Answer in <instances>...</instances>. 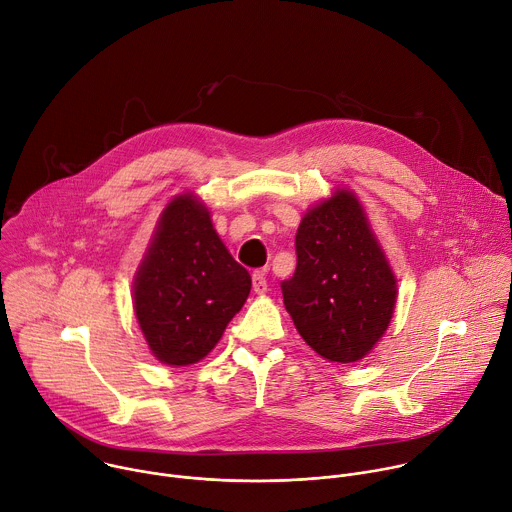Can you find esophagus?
<instances>
[{
    "label": "esophagus",
    "instance_id": "obj_1",
    "mask_svg": "<svg viewBox=\"0 0 512 512\" xmlns=\"http://www.w3.org/2000/svg\"><path fill=\"white\" fill-rule=\"evenodd\" d=\"M253 289H255V294H265L267 291V279H265V269H259V271H255L253 273Z\"/></svg>",
    "mask_w": 512,
    "mask_h": 512
}]
</instances>
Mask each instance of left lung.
<instances>
[{"instance_id": "1", "label": "left lung", "mask_w": 512, "mask_h": 512, "mask_svg": "<svg viewBox=\"0 0 512 512\" xmlns=\"http://www.w3.org/2000/svg\"><path fill=\"white\" fill-rule=\"evenodd\" d=\"M296 253V273L281 291L300 336L330 362L367 356L393 318L397 279L350 190L304 214Z\"/></svg>"}]
</instances>
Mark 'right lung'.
Masks as SVG:
<instances>
[{
    "mask_svg": "<svg viewBox=\"0 0 512 512\" xmlns=\"http://www.w3.org/2000/svg\"><path fill=\"white\" fill-rule=\"evenodd\" d=\"M251 275L216 235L194 194L162 212L133 279V308L152 354L170 367L204 358L243 308Z\"/></svg>",
    "mask_w": 512,
    "mask_h": 512,
    "instance_id": "1",
    "label": "right lung"
}]
</instances>
